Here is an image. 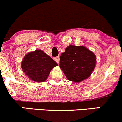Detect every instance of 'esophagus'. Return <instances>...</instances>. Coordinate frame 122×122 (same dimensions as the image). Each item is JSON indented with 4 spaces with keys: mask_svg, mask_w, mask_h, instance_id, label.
I'll return each instance as SVG.
<instances>
[{
    "mask_svg": "<svg viewBox=\"0 0 122 122\" xmlns=\"http://www.w3.org/2000/svg\"><path fill=\"white\" fill-rule=\"evenodd\" d=\"M54 59H55V61L57 62V63H59V61H60V57H59V56L56 57Z\"/></svg>",
    "mask_w": 122,
    "mask_h": 122,
    "instance_id": "1",
    "label": "esophagus"
}]
</instances>
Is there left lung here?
Segmentation results:
<instances>
[{"label": "left lung", "mask_w": 122, "mask_h": 122, "mask_svg": "<svg viewBox=\"0 0 122 122\" xmlns=\"http://www.w3.org/2000/svg\"><path fill=\"white\" fill-rule=\"evenodd\" d=\"M96 62L95 54L86 47L71 45L60 56L59 66L69 80L78 83L90 76Z\"/></svg>", "instance_id": "8db88e82"}]
</instances>
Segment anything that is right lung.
Segmentation results:
<instances>
[{
    "mask_svg": "<svg viewBox=\"0 0 122 122\" xmlns=\"http://www.w3.org/2000/svg\"><path fill=\"white\" fill-rule=\"evenodd\" d=\"M57 65L52 58L41 50L29 53L24 57L21 62L23 71L36 82L45 81L50 71Z\"/></svg>",
    "mask_w": 122,
    "mask_h": 122,
    "instance_id": "obj_1",
    "label": "right lung"
}]
</instances>
